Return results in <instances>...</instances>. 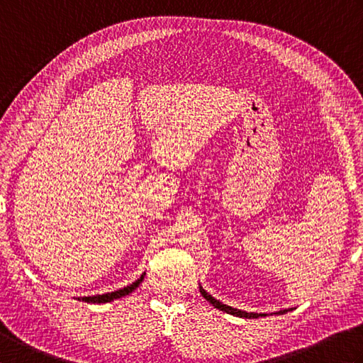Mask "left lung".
Returning <instances> with one entry per match:
<instances>
[{"mask_svg":"<svg viewBox=\"0 0 363 363\" xmlns=\"http://www.w3.org/2000/svg\"><path fill=\"white\" fill-rule=\"evenodd\" d=\"M199 291H201V295L209 301V303L213 306V307H217L218 311H223V312H226V313H230V315H235V317H240V318H259V317H267V313H254V312H245V311H240V309H234V307H230V306H226V304H223V303H220L218 299H215L211 293H207L201 285H199ZM287 311H281V312H277V313H285Z\"/></svg>","mask_w":363,"mask_h":363,"instance_id":"obj_1","label":"left lung"}]
</instances>
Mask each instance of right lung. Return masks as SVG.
<instances>
[{
  "instance_id": "add662e5",
  "label": "right lung",
  "mask_w": 363,
  "mask_h": 363,
  "mask_svg": "<svg viewBox=\"0 0 363 363\" xmlns=\"http://www.w3.org/2000/svg\"><path fill=\"white\" fill-rule=\"evenodd\" d=\"M145 274L146 273H142V276L138 277V279L135 281V282H133L130 285H128V287H125V289H120V290H117V291H112V293H104V295H96V296H84V298H78L79 301L82 299V301H86V303H96V304H104V303H111V301H113V299H120V298H123V296H126V295H129V293H133L138 285H140L142 282H143V279H145Z\"/></svg>"
}]
</instances>
